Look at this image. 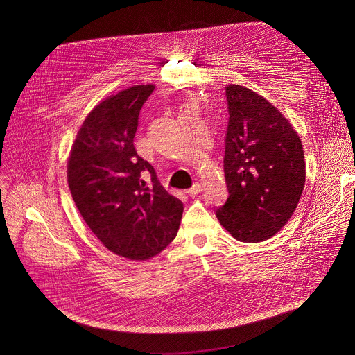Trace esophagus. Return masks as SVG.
Returning a JSON list of instances; mask_svg holds the SVG:
<instances>
[{"mask_svg":"<svg viewBox=\"0 0 355 355\" xmlns=\"http://www.w3.org/2000/svg\"><path fill=\"white\" fill-rule=\"evenodd\" d=\"M200 191H201V184H200V183H197V182H196L190 189H187V190H186V193H187L190 197H196Z\"/></svg>","mask_w":355,"mask_h":355,"instance_id":"esophagus-1","label":"esophagus"}]
</instances>
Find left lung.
I'll return each mask as SVG.
<instances>
[{
  "label": "left lung",
  "instance_id": "1",
  "mask_svg": "<svg viewBox=\"0 0 355 355\" xmlns=\"http://www.w3.org/2000/svg\"><path fill=\"white\" fill-rule=\"evenodd\" d=\"M223 171L229 191L219 223L239 241L275 236L291 218L305 183L301 140L288 121L247 87H226Z\"/></svg>",
  "mask_w": 355,
  "mask_h": 355
}]
</instances>
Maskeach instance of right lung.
Masks as SVG:
<instances>
[{"instance_id":"right-lung-1","label":"right lung","mask_w":355,"mask_h":355,"mask_svg":"<svg viewBox=\"0 0 355 355\" xmlns=\"http://www.w3.org/2000/svg\"><path fill=\"white\" fill-rule=\"evenodd\" d=\"M155 86H133L85 119L68 161V183L87 226L116 255L144 261L178 234L183 204L135 148L139 115Z\"/></svg>"}]
</instances>
